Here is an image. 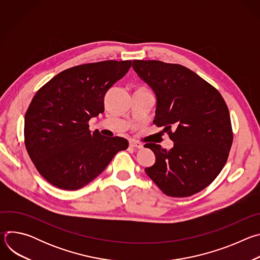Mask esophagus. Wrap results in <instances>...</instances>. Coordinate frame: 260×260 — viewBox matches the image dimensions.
Masks as SVG:
<instances>
[{
  "label": "esophagus",
  "mask_w": 260,
  "mask_h": 260,
  "mask_svg": "<svg viewBox=\"0 0 260 260\" xmlns=\"http://www.w3.org/2000/svg\"><path fill=\"white\" fill-rule=\"evenodd\" d=\"M129 146L133 148H143V144L137 141H129Z\"/></svg>",
  "instance_id": "esophagus-1"
}]
</instances>
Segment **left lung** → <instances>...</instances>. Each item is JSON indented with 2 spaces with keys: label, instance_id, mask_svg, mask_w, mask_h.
<instances>
[{
  "label": "left lung",
  "instance_id": "1",
  "mask_svg": "<svg viewBox=\"0 0 260 260\" xmlns=\"http://www.w3.org/2000/svg\"><path fill=\"white\" fill-rule=\"evenodd\" d=\"M133 68L156 95L153 123L164 126L174 142L170 150L154 143L144 145L155 154V164L145 169L146 174L172 198L202 191L223 169L233 144L223 98L198 74L178 63L135 59Z\"/></svg>",
  "mask_w": 260,
  "mask_h": 260
}]
</instances>
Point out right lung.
<instances>
[{
    "mask_svg": "<svg viewBox=\"0 0 260 260\" xmlns=\"http://www.w3.org/2000/svg\"><path fill=\"white\" fill-rule=\"evenodd\" d=\"M132 60H104L67 69L32 98L24 116V144L40 175L53 186L77 190L96 178L128 142L90 132L88 121L104 112L108 89Z\"/></svg>",
    "mask_w": 260,
    "mask_h": 260,
    "instance_id": "obj_1",
    "label": "right lung"
}]
</instances>
